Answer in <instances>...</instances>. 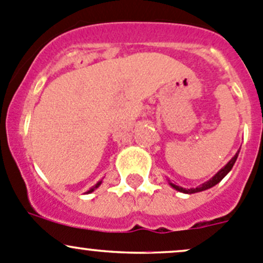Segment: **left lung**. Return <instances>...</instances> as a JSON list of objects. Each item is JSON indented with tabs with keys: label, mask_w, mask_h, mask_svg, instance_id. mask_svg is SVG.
Returning <instances> with one entry per match:
<instances>
[{
	"label": "left lung",
	"mask_w": 263,
	"mask_h": 263,
	"mask_svg": "<svg viewBox=\"0 0 263 263\" xmlns=\"http://www.w3.org/2000/svg\"><path fill=\"white\" fill-rule=\"evenodd\" d=\"M238 154H239V151H238L237 153H235V156L233 157L231 161H229L228 163H227L226 166H224L223 168L220 170V171H218V173H215V175H214L209 181L204 182V183H202V185L197 186V187H195V189L194 187H192V189H183V187H181V186L175 185V183H172V182H168V183L172 186L173 189H175V190H177V191H180V192H183V194H195V192L205 191V190H208V189H212L213 186H215L216 183L220 182V181L223 180V178L226 177V176L228 175L229 172H231V170L233 168V166H234L235 161H237Z\"/></svg>",
	"instance_id": "obj_1"
}]
</instances>
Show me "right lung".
<instances>
[{
    "label": "right lung",
    "mask_w": 263,
    "mask_h": 263,
    "mask_svg": "<svg viewBox=\"0 0 263 263\" xmlns=\"http://www.w3.org/2000/svg\"><path fill=\"white\" fill-rule=\"evenodd\" d=\"M101 183H102V181H99V182H97V183H96V185H95V186H92V187H91V189H90V190H88L87 192H86V194H91V192H92V191H95V190H96V189H97V187H99V186H100V185H101Z\"/></svg>",
    "instance_id": "right-lung-1"
}]
</instances>
